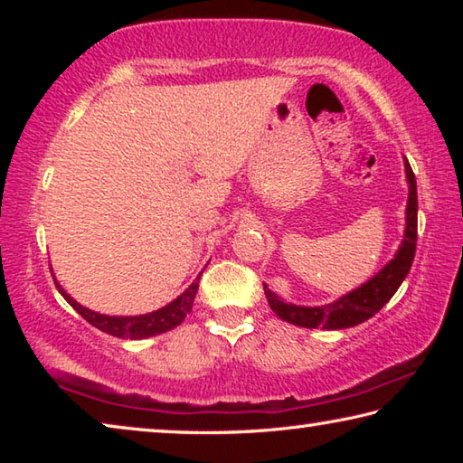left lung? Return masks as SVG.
Returning <instances> with one entry per match:
<instances>
[{
  "label": "left lung",
  "mask_w": 463,
  "mask_h": 463,
  "mask_svg": "<svg viewBox=\"0 0 463 463\" xmlns=\"http://www.w3.org/2000/svg\"><path fill=\"white\" fill-rule=\"evenodd\" d=\"M404 167L406 179H409V206H406L404 241L394 255V260L362 288L354 289V292L339 298L333 304H325V307L317 308L294 307V304L281 302L268 286H263L269 307L279 318L307 328H331V331L333 328H349L372 318L396 294L404 278L409 276L414 250H417V179H414L409 161H404Z\"/></svg>",
  "instance_id": "1"
}]
</instances>
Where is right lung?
Returning <instances> with one entry per match:
<instances>
[{
    "instance_id": "add662e5",
    "label": "right lung",
    "mask_w": 463,
    "mask_h": 463,
    "mask_svg": "<svg viewBox=\"0 0 463 463\" xmlns=\"http://www.w3.org/2000/svg\"><path fill=\"white\" fill-rule=\"evenodd\" d=\"M200 276L182 296H177L174 302L167 304L165 308L151 312V315H143V317L98 315V312L88 310V308H83L81 304H77L71 296L65 294V289H62L59 284H57V288L62 294V298H65V300L71 304V307L80 312V315L88 320L90 325L99 328V331H104L112 336H120V339H145V336H153V335H161L165 331H171V328H175L179 323H184V318L192 312L194 298H195V292H198Z\"/></svg>"
}]
</instances>
